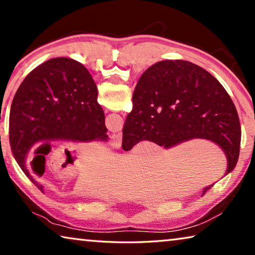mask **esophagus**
Listing matches in <instances>:
<instances>
[{
    "label": "esophagus",
    "instance_id": "1",
    "mask_svg": "<svg viewBox=\"0 0 255 255\" xmlns=\"http://www.w3.org/2000/svg\"><path fill=\"white\" fill-rule=\"evenodd\" d=\"M122 139H123L122 133H116V135H112L110 137L109 144L114 148H119L120 146H122Z\"/></svg>",
    "mask_w": 255,
    "mask_h": 255
}]
</instances>
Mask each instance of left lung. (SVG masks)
Returning <instances> with one entry per match:
<instances>
[{
    "label": "left lung",
    "mask_w": 255,
    "mask_h": 255,
    "mask_svg": "<svg viewBox=\"0 0 255 255\" xmlns=\"http://www.w3.org/2000/svg\"><path fill=\"white\" fill-rule=\"evenodd\" d=\"M105 112L91 74L74 59L58 57L34 68L19 86L10 110V145L21 170L34 145L46 140H108Z\"/></svg>",
    "instance_id": "left-lung-1"
}]
</instances>
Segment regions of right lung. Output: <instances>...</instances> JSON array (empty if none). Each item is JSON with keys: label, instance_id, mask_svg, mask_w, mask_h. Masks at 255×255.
I'll return each mask as SVG.
<instances>
[{"label": "right lung", "instance_id": "right-lung-1", "mask_svg": "<svg viewBox=\"0 0 255 255\" xmlns=\"http://www.w3.org/2000/svg\"><path fill=\"white\" fill-rule=\"evenodd\" d=\"M193 138L221 146L227 156L226 174L234 170L241 145L234 103L223 85L196 64L179 59L154 64L133 91L132 110L123 129V149L130 150L141 140L170 148Z\"/></svg>", "mask_w": 255, "mask_h": 255}]
</instances>
